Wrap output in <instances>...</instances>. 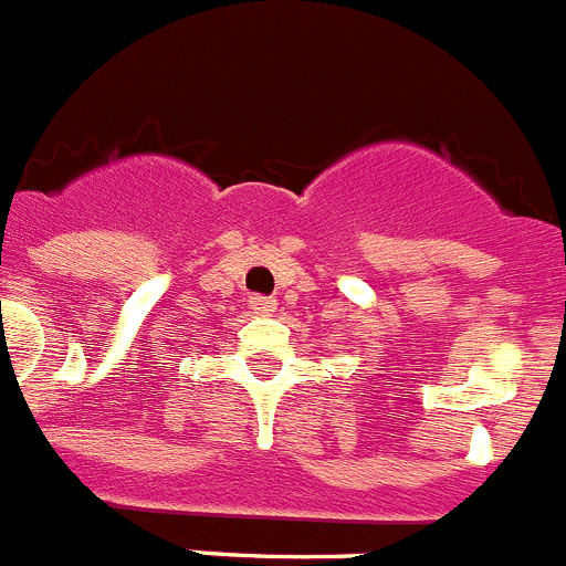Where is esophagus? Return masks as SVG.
Wrapping results in <instances>:
<instances>
[{
	"instance_id": "obj_1",
	"label": "esophagus",
	"mask_w": 566,
	"mask_h": 566,
	"mask_svg": "<svg viewBox=\"0 0 566 566\" xmlns=\"http://www.w3.org/2000/svg\"><path fill=\"white\" fill-rule=\"evenodd\" d=\"M248 307L259 315H271L273 310H276V301L268 298V295H251V298H248Z\"/></svg>"
}]
</instances>
